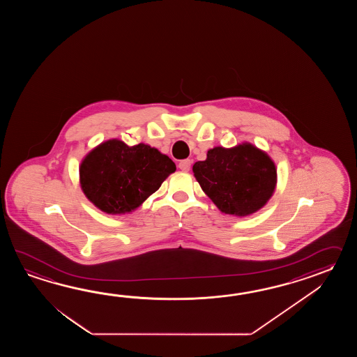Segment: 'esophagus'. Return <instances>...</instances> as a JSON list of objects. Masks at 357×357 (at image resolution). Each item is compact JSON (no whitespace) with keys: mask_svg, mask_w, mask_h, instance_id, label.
<instances>
[{"mask_svg":"<svg viewBox=\"0 0 357 357\" xmlns=\"http://www.w3.org/2000/svg\"><path fill=\"white\" fill-rule=\"evenodd\" d=\"M190 167H191V160H183L178 163V168L183 171V172H188L190 171Z\"/></svg>","mask_w":357,"mask_h":357,"instance_id":"esophagus-1","label":"esophagus"}]
</instances>
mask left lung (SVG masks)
Listing matches in <instances>:
<instances>
[{
	"label": "left lung",
	"mask_w": 357,
	"mask_h": 357,
	"mask_svg": "<svg viewBox=\"0 0 357 357\" xmlns=\"http://www.w3.org/2000/svg\"><path fill=\"white\" fill-rule=\"evenodd\" d=\"M192 172L220 212L246 217L258 212L273 195L277 168L264 151L250 143L234 148L214 146Z\"/></svg>",
	"instance_id": "obj_1"
}]
</instances>
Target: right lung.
<instances>
[{
	"label": "right lung",
	"mask_w": 357,
	"mask_h": 357,
	"mask_svg": "<svg viewBox=\"0 0 357 357\" xmlns=\"http://www.w3.org/2000/svg\"><path fill=\"white\" fill-rule=\"evenodd\" d=\"M175 171L172 160L151 145L129 146L111 139L84 157L79 175L89 202L102 212L125 214L143 204Z\"/></svg>",
	"instance_id": "add662e5"
}]
</instances>
